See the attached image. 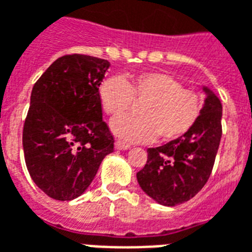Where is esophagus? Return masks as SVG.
Listing matches in <instances>:
<instances>
[{
    "label": "esophagus",
    "mask_w": 252,
    "mask_h": 252,
    "mask_svg": "<svg viewBox=\"0 0 252 252\" xmlns=\"http://www.w3.org/2000/svg\"><path fill=\"white\" fill-rule=\"evenodd\" d=\"M115 147H116V150H121V151H126V150H129V148H131V145L126 144V143H124V141H120V140H117L116 143H115Z\"/></svg>",
    "instance_id": "obj_1"
}]
</instances>
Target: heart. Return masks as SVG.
Returning a JSON list of instances; mask_svg holds the SVG:
<instances>
[{
  "mask_svg": "<svg viewBox=\"0 0 252 252\" xmlns=\"http://www.w3.org/2000/svg\"><path fill=\"white\" fill-rule=\"evenodd\" d=\"M133 100L143 102L141 116H124L112 121V132L129 143H144L159 135L161 140L187 133L202 112L200 94L163 72H144L129 79L109 77L98 87V101L109 116L131 109Z\"/></svg>",
  "mask_w": 252,
  "mask_h": 252,
  "instance_id": "1",
  "label": "heart"
}]
</instances>
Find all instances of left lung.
<instances>
[{
  "label": "left lung",
  "mask_w": 252,
  "mask_h": 252,
  "mask_svg": "<svg viewBox=\"0 0 252 252\" xmlns=\"http://www.w3.org/2000/svg\"><path fill=\"white\" fill-rule=\"evenodd\" d=\"M206 93L195 126L179 139L150 148L137 183L151 199L173 207L192 199L211 175L221 137V102L211 89Z\"/></svg>",
  "instance_id": "obj_1"
}]
</instances>
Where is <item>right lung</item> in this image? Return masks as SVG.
Returning a JSON list of instances; mask_svg holds the SVG:
<instances>
[{
	"instance_id": "add662e5",
	"label": "right lung",
	"mask_w": 252,
	"mask_h": 252,
	"mask_svg": "<svg viewBox=\"0 0 252 252\" xmlns=\"http://www.w3.org/2000/svg\"><path fill=\"white\" fill-rule=\"evenodd\" d=\"M109 66L92 56H63L32 89L22 132L25 163L37 187L52 199L83 195L102 159L113 152L98 101Z\"/></svg>"
}]
</instances>
